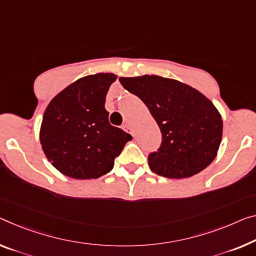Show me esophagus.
<instances>
[{
    "instance_id": "34e87169",
    "label": "esophagus",
    "mask_w": 256,
    "mask_h": 256,
    "mask_svg": "<svg viewBox=\"0 0 256 256\" xmlns=\"http://www.w3.org/2000/svg\"><path fill=\"white\" fill-rule=\"evenodd\" d=\"M122 129H124V132L132 134V135L134 136V130H132V127H130V126H129V124H124V126H122Z\"/></svg>"
}]
</instances>
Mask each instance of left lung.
<instances>
[{
  "label": "left lung",
  "mask_w": 256,
  "mask_h": 256,
  "mask_svg": "<svg viewBox=\"0 0 256 256\" xmlns=\"http://www.w3.org/2000/svg\"><path fill=\"white\" fill-rule=\"evenodd\" d=\"M119 81L148 106L160 128L162 142L148 158L153 172L186 178L213 162L222 140L223 121L207 97L186 84L158 76Z\"/></svg>",
  "instance_id": "1"
}]
</instances>
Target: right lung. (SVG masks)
<instances>
[{
  "instance_id": "1",
  "label": "right lung",
  "mask_w": 256,
  "mask_h": 256,
  "mask_svg": "<svg viewBox=\"0 0 256 256\" xmlns=\"http://www.w3.org/2000/svg\"><path fill=\"white\" fill-rule=\"evenodd\" d=\"M113 73L81 78L54 96L43 114L40 142L51 164L68 178H98L132 137L108 122L105 98Z\"/></svg>"
}]
</instances>
